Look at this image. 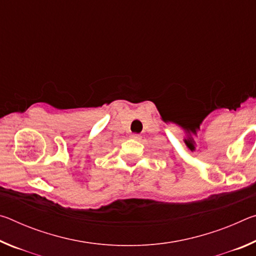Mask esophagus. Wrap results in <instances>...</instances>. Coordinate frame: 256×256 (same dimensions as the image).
<instances>
[{
  "label": "esophagus",
  "instance_id": "34e87169",
  "mask_svg": "<svg viewBox=\"0 0 256 256\" xmlns=\"http://www.w3.org/2000/svg\"><path fill=\"white\" fill-rule=\"evenodd\" d=\"M130 138H133V140H138V138H141L140 134H131V136H130Z\"/></svg>",
  "mask_w": 256,
  "mask_h": 256
}]
</instances>
